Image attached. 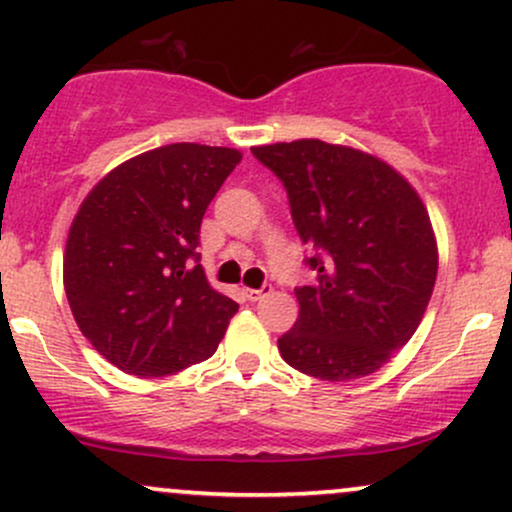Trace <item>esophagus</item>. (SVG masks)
I'll list each match as a JSON object with an SVG mask.
<instances>
[{
  "mask_svg": "<svg viewBox=\"0 0 512 512\" xmlns=\"http://www.w3.org/2000/svg\"><path fill=\"white\" fill-rule=\"evenodd\" d=\"M272 293V284H264L262 289H243V296L248 298V301H260V298L269 296Z\"/></svg>",
  "mask_w": 512,
  "mask_h": 512,
  "instance_id": "esophagus-1",
  "label": "esophagus"
}]
</instances>
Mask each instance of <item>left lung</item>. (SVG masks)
<instances>
[{"label":"left lung","mask_w":512,"mask_h":512,"mask_svg":"<svg viewBox=\"0 0 512 512\" xmlns=\"http://www.w3.org/2000/svg\"><path fill=\"white\" fill-rule=\"evenodd\" d=\"M252 154L284 182L317 272L296 289L301 310L281 358L332 383L375 373L409 342L436 286L438 245L419 192L351 146L298 139Z\"/></svg>","instance_id":"1"}]
</instances>
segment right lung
Listing matches in <instances>:
<instances>
[{
  "label": "right lung",
  "mask_w": 512,
  "mask_h": 512,
  "mask_svg": "<svg viewBox=\"0 0 512 512\" xmlns=\"http://www.w3.org/2000/svg\"><path fill=\"white\" fill-rule=\"evenodd\" d=\"M238 149L168 144L110 170L76 211L64 250L69 308L98 354L161 378L204 361L238 303L211 289L199 226Z\"/></svg>",
  "instance_id": "1"
}]
</instances>
